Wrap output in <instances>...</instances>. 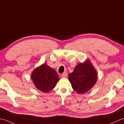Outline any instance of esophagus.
<instances>
[{
  "instance_id": "obj_1",
  "label": "esophagus",
  "mask_w": 124,
  "mask_h": 124,
  "mask_svg": "<svg viewBox=\"0 0 124 124\" xmlns=\"http://www.w3.org/2000/svg\"><path fill=\"white\" fill-rule=\"evenodd\" d=\"M67 76H68V74L67 72H64L62 74V77H63V78H65V77H67Z\"/></svg>"
}]
</instances>
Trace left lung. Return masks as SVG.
Returning <instances> with one entry per match:
<instances>
[{
    "label": "left lung",
    "mask_w": 124,
    "mask_h": 124,
    "mask_svg": "<svg viewBox=\"0 0 124 124\" xmlns=\"http://www.w3.org/2000/svg\"><path fill=\"white\" fill-rule=\"evenodd\" d=\"M97 72L89 60L78 64L74 71L69 74L72 88L77 93L83 94L89 91L97 81Z\"/></svg>",
    "instance_id": "left-lung-1"
}]
</instances>
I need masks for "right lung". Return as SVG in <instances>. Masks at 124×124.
Returning <instances> with one entry per match:
<instances>
[{"label": "right lung", "instance_id": "right-lung-1", "mask_svg": "<svg viewBox=\"0 0 124 124\" xmlns=\"http://www.w3.org/2000/svg\"><path fill=\"white\" fill-rule=\"evenodd\" d=\"M31 78L36 88L43 93H48L54 89L60 79L56 71L46 64L34 70Z\"/></svg>", "mask_w": 124, "mask_h": 124}]
</instances>
